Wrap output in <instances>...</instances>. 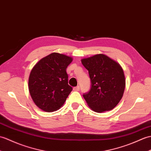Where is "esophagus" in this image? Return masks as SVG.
Listing matches in <instances>:
<instances>
[{"label":"esophagus","instance_id":"obj_1","mask_svg":"<svg viewBox=\"0 0 151 151\" xmlns=\"http://www.w3.org/2000/svg\"><path fill=\"white\" fill-rule=\"evenodd\" d=\"M73 90H74L75 91H78L80 90V86H76V87H73Z\"/></svg>","mask_w":151,"mask_h":151}]
</instances>
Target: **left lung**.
Masks as SVG:
<instances>
[{"instance_id":"left-lung-1","label":"left lung","mask_w":151,"mask_h":151,"mask_svg":"<svg viewBox=\"0 0 151 151\" xmlns=\"http://www.w3.org/2000/svg\"><path fill=\"white\" fill-rule=\"evenodd\" d=\"M88 70L90 91L83 94L89 107L96 113L114 109L123 96L125 80L123 69L117 62L104 54L82 59Z\"/></svg>"}]
</instances>
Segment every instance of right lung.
<instances>
[{
  "label": "right lung",
  "instance_id": "right-lung-1",
  "mask_svg": "<svg viewBox=\"0 0 151 151\" xmlns=\"http://www.w3.org/2000/svg\"><path fill=\"white\" fill-rule=\"evenodd\" d=\"M73 58L52 52L40 60L30 73L28 87L34 103L40 109L53 112L59 109L73 90L68 84L66 69Z\"/></svg>",
  "mask_w": 151,
  "mask_h": 151
}]
</instances>
